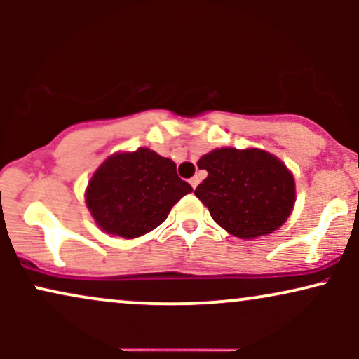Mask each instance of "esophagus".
I'll list each match as a JSON object with an SVG mask.
<instances>
[{"instance_id":"1","label":"esophagus","mask_w":359,"mask_h":359,"mask_svg":"<svg viewBox=\"0 0 359 359\" xmlns=\"http://www.w3.org/2000/svg\"><path fill=\"white\" fill-rule=\"evenodd\" d=\"M189 184L192 185V189H196L197 184H199V177H192V179L189 180Z\"/></svg>"}]
</instances>
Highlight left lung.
Masks as SVG:
<instances>
[{
    "instance_id": "8db88e82",
    "label": "left lung",
    "mask_w": 359,
    "mask_h": 359,
    "mask_svg": "<svg viewBox=\"0 0 359 359\" xmlns=\"http://www.w3.org/2000/svg\"><path fill=\"white\" fill-rule=\"evenodd\" d=\"M208 170L196 196L222 229L241 240L278 229L295 204V180L282 160L258 148H216L201 156Z\"/></svg>"
}]
</instances>
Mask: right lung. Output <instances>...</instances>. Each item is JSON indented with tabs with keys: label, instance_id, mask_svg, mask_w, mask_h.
<instances>
[{
	"label": "right lung",
	"instance_id": "add662e5",
	"mask_svg": "<svg viewBox=\"0 0 359 359\" xmlns=\"http://www.w3.org/2000/svg\"><path fill=\"white\" fill-rule=\"evenodd\" d=\"M189 192L170 158L138 148L101 163L86 189V205L102 231L133 240L162 224Z\"/></svg>",
	"mask_w": 359,
	"mask_h": 359
}]
</instances>
